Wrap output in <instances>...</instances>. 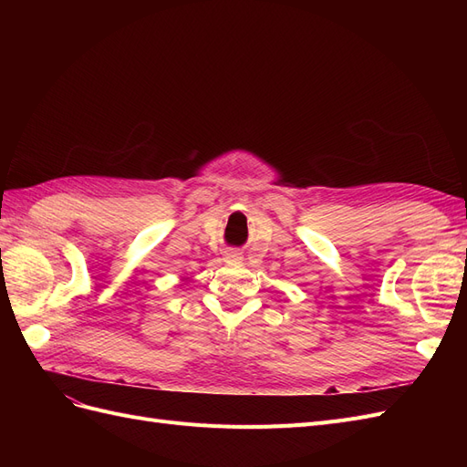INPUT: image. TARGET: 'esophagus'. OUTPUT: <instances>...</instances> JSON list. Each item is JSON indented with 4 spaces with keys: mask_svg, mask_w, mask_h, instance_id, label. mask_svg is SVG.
I'll use <instances>...</instances> for the list:
<instances>
[{
    "mask_svg": "<svg viewBox=\"0 0 467 467\" xmlns=\"http://www.w3.org/2000/svg\"><path fill=\"white\" fill-rule=\"evenodd\" d=\"M242 251H239V249H228V251H225L223 253V261L225 263H242Z\"/></svg>",
    "mask_w": 467,
    "mask_h": 467,
    "instance_id": "34e87169",
    "label": "esophagus"
}]
</instances>
